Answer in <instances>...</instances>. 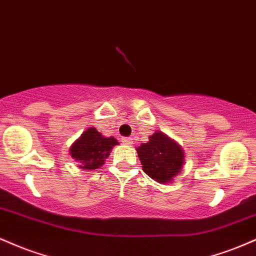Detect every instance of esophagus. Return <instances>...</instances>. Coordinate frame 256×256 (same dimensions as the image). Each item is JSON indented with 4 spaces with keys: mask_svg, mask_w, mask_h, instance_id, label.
Returning <instances> with one entry per match:
<instances>
[{
    "mask_svg": "<svg viewBox=\"0 0 256 256\" xmlns=\"http://www.w3.org/2000/svg\"><path fill=\"white\" fill-rule=\"evenodd\" d=\"M122 142L126 146H132V144H134V138H132V137H122Z\"/></svg>",
    "mask_w": 256,
    "mask_h": 256,
    "instance_id": "obj_1",
    "label": "esophagus"
}]
</instances>
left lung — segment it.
<instances>
[{
    "label": "left lung",
    "mask_w": 256,
    "mask_h": 256,
    "mask_svg": "<svg viewBox=\"0 0 256 256\" xmlns=\"http://www.w3.org/2000/svg\"><path fill=\"white\" fill-rule=\"evenodd\" d=\"M137 152L143 171L158 183L171 182L183 167V150L162 132L152 134L148 143L138 146Z\"/></svg>",
    "instance_id": "left-lung-1"
}]
</instances>
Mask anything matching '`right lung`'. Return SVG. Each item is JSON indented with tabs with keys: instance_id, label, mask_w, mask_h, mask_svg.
I'll use <instances>...</instances> for the list:
<instances>
[{
	"instance_id": "right-lung-1",
	"label": "right lung",
	"mask_w": 256,
	"mask_h": 256,
	"mask_svg": "<svg viewBox=\"0 0 256 256\" xmlns=\"http://www.w3.org/2000/svg\"><path fill=\"white\" fill-rule=\"evenodd\" d=\"M118 140L114 137L106 138L95 128H88L71 146V156L79 167L85 170H96L104 164L106 158Z\"/></svg>"
}]
</instances>
